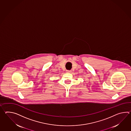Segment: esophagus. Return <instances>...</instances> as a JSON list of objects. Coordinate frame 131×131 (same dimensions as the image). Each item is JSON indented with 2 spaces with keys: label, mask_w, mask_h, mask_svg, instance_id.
<instances>
[{
  "label": "esophagus",
  "mask_w": 131,
  "mask_h": 131,
  "mask_svg": "<svg viewBox=\"0 0 131 131\" xmlns=\"http://www.w3.org/2000/svg\"><path fill=\"white\" fill-rule=\"evenodd\" d=\"M67 72L71 73V70H67Z\"/></svg>",
  "instance_id": "obj_1"
}]
</instances>
